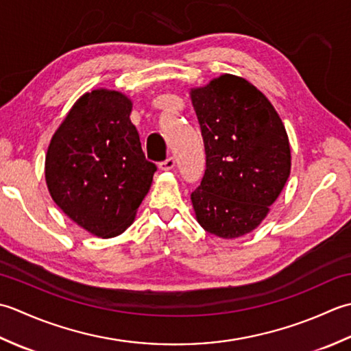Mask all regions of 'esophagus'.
I'll list each match as a JSON object with an SVG mask.
<instances>
[{"mask_svg": "<svg viewBox=\"0 0 351 351\" xmlns=\"http://www.w3.org/2000/svg\"><path fill=\"white\" fill-rule=\"evenodd\" d=\"M174 167H176V159H174L173 156L168 157V159H165V160L159 163V168L162 171H169V169H173Z\"/></svg>", "mask_w": 351, "mask_h": 351, "instance_id": "34e87169", "label": "esophagus"}]
</instances>
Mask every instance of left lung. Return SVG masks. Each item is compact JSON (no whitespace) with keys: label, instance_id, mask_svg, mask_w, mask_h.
Instances as JSON below:
<instances>
[{"label":"left lung","instance_id":"obj_1","mask_svg":"<svg viewBox=\"0 0 351 351\" xmlns=\"http://www.w3.org/2000/svg\"><path fill=\"white\" fill-rule=\"evenodd\" d=\"M206 149V171L191 194L198 224L233 239L259 226L291 173L285 125L245 78L223 74L191 89Z\"/></svg>","mask_w":351,"mask_h":351}]
</instances>
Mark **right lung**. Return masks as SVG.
Returning <instances> with one entry per match:
<instances>
[{
  "label": "right lung",
  "mask_w": 351,
  "mask_h": 351,
  "mask_svg": "<svg viewBox=\"0 0 351 351\" xmlns=\"http://www.w3.org/2000/svg\"><path fill=\"white\" fill-rule=\"evenodd\" d=\"M132 99L118 90L86 92L49 142V195L77 226L113 238L134 221L156 165L145 159L130 121Z\"/></svg>",
  "instance_id": "1"
}]
</instances>
